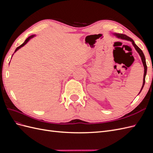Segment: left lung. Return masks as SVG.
Segmentation results:
<instances>
[{
	"instance_id": "obj_1",
	"label": "left lung",
	"mask_w": 153,
	"mask_h": 153,
	"mask_svg": "<svg viewBox=\"0 0 153 153\" xmlns=\"http://www.w3.org/2000/svg\"><path fill=\"white\" fill-rule=\"evenodd\" d=\"M112 35L114 36L115 38H119V39H124V40H127V41H131L133 46L134 47V48H135V49L136 50L137 52H138V53L139 54L140 57L141 58V60H142V64H143V68H144V73H143V84H142V88L140 89V91L139 92V93H138V94H139L140 93V92L142 91V89L143 86H144V84H145V82H146V74H147V65H146V58H145V56H144V54H143V52L141 50V49L140 48H138V46L135 43V42H134V41L129 38V37H128V36L125 35V34H119V33H112Z\"/></svg>"
}]
</instances>
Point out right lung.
I'll return each instance as SVG.
<instances>
[{
	"mask_svg": "<svg viewBox=\"0 0 153 153\" xmlns=\"http://www.w3.org/2000/svg\"><path fill=\"white\" fill-rule=\"evenodd\" d=\"M36 36V34H34V35H31V36H30L29 37H28V38H27L26 39H25V41H24V43H22L20 46H19V47H17L16 48V49L15 50V53L16 52V51L17 50H19L20 48H21L22 47H24V45H25L27 43H28L29 42V41H30V39H31L32 38H34V37H35ZM12 56H13V55H12Z\"/></svg>",
	"mask_w": 153,
	"mask_h": 153,
	"instance_id": "right-lung-1",
	"label": "right lung"
}]
</instances>
